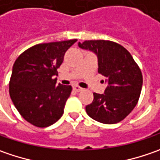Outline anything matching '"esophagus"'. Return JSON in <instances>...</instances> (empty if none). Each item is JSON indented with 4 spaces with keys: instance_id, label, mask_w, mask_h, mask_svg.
I'll list each match as a JSON object with an SVG mask.
<instances>
[{
    "instance_id": "34e87169",
    "label": "esophagus",
    "mask_w": 160,
    "mask_h": 160,
    "mask_svg": "<svg viewBox=\"0 0 160 160\" xmlns=\"http://www.w3.org/2000/svg\"><path fill=\"white\" fill-rule=\"evenodd\" d=\"M73 89L75 90L76 92H80V91L83 90V88L80 87V86H78V85H74V86H73Z\"/></svg>"
}]
</instances>
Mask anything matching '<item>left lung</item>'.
Segmentation results:
<instances>
[{
  "label": "left lung",
  "instance_id": "8db88e82",
  "mask_svg": "<svg viewBox=\"0 0 160 160\" xmlns=\"http://www.w3.org/2000/svg\"><path fill=\"white\" fill-rule=\"evenodd\" d=\"M78 46L97 55L98 72L106 77L108 84L104 93H93L86 113L103 124L122 121L136 106L141 94L142 75L138 65L126 49L111 41H84Z\"/></svg>",
  "mask_w": 160,
  "mask_h": 160
}]
</instances>
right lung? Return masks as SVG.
<instances>
[{"label":"right lung","mask_w":160,"mask_h":160,"mask_svg":"<svg viewBox=\"0 0 160 160\" xmlns=\"http://www.w3.org/2000/svg\"><path fill=\"white\" fill-rule=\"evenodd\" d=\"M77 39L40 43L16 59L9 80V95L22 117L37 127L57 122L72 91L71 85L57 83L58 69L66 52Z\"/></svg>","instance_id":"obj_1"}]
</instances>
